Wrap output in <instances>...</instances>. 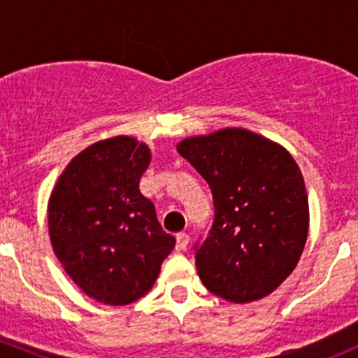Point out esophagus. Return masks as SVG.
Here are the masks:
<instances>
[{
  "instance_id": "34e87169",
  "label": "esophagus",
  "mask_w": 358,
  "mask_h": 358,
  "mask_svg": "<svg viewBox=\"0 0 358 358\" xmlns=\"http://www.w3.org/2000/svg\"><path fill=\"white\" fill-rule=\"evenodd\" d=\"M189 241L190 237L187 236L185 232L178 234V236H176V251H185L187 246H189Z\"/></svg>"
}]
</instances>
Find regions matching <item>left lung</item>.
I'll return each instance as SVG.
<instances>
[{"instance_id": "left-lung-1", "label": "left lung", "mask_w": 358, "mask_h": 358, "mask_svg": "<svg viewBox=\"0 0 358 358\" xmlns=\"http://www.w3.org/2000/svg\"><path fill=\"white\" fill-rule=\"evenodd\" d=\"M215 202L209 236L196 252L206 289L232 303L273 292L296 268L308 237L301 169L277 142L244 128H223L176 145Z\"/></svg>"}]
</instances>
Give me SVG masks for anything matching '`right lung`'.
<instances>
[{"label":"right lung","mask_w":358,"mask_h":358,"mask_svg":"<svg viewBox=\"0 0 358 358\" xmlns=\"http://www.w3.org/2000/svg\"><path fill=\"white\" fill-rule=\"evenodd\" d=\"M149 145L119 135L71 159L48 201V234L64 270L90 298L129 305L152 289L175 248L142 196Z\"/></svg>","instance_id":"right-lung-1"}]
</instances>
